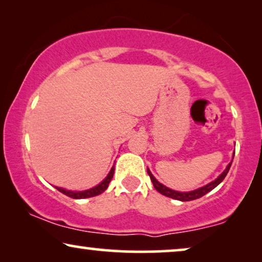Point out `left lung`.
Here are the masks:
<instances>
[{"label":"left lung","instance_id":"8db88e82","mask_svg":"<svg viewBox=\"0 0 262 262\" xmlns=\"http://www.w3.org/2000/svg\"><path fill=\"white\" fill-rule=\"evenodd\" d=\"M233 156H235V153H233ZM232 159H233V158H232ZM231 164H232V160L228 164V166L225 167L224 171H223V172L221 173V175H219L214 181H212V182L207 183L206 186L200 187V188H198V189L190 190V191H177V190L170 189V188L165 187V186H164V184L158 182V180H157L156 177L152 175V172L149 171L148 167H147V173L149 175V179H151V181H152L153 187H155L156 189L158 190L160 194L165 195V196H167V198L175 199V200H180V201H191V200H196V199L204 196V195L207 194L208 191H211L212 189H214V188L217 187L218 184L221 183L222 181L225 179V176L228 175V172H229V170H230V166H231Z\"/></svg>","mask_w":262,"mask_h":262}]
</instances>
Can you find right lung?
<instances>
[{
	"mask_svg": "<svg viewBox=\"0 0 262 262\" xmlns=\"http://www.w3.org/2000/svg\"><path fill=\"white\" fill-rule=\"evenodd\" d=\"M114 171H115V166L111 167L110 172L107 173V176L102 181V182H100L99 184H97L96 187L90 188V189H87V190H81V191L67 190V189H64V188H61V187H56V189H57L58 191H61V193H63L64 195H67V196L73 198V199H86V198L97 196V195L102 194L103 191L106 190V188H107V186H109L110 181L113 180Z\"/></svg>",
	"mask_w": 262,
	"mask_h": 262,
	"instance_id": "add662e5",
	"label": "right lung"
}]
</instances>
